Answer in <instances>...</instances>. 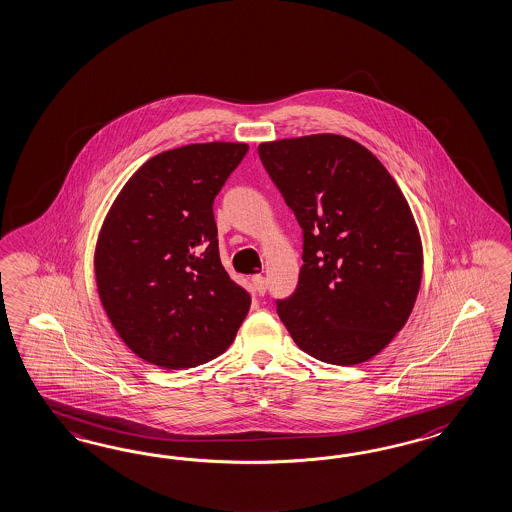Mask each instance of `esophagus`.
<instances>
[{
  "label": "esophagus",
  "mask_w": 512,
  "mask_h": 512,
  "mask_svg": "<svg viewBox=\"0 0 512 512\" xmlns=\"http://www.w3.org/2000/svg\"><path fill=\"white\" fill-rule=\"evenodd\" d=\"M252 284H254L256 292L260 293V295L267 292V280H265L263 275H256V277H252Z\"/></svg>",
  "instance_id": "esophagus-1"
}]
</instances>
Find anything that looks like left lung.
Returning <instances> with one entry per match:
<instances>
[{"instance_id":"1","label":"left lung","mask_w":512,"mask_h":512,"mask_svg":"<svg viewBox=\"0 0 512 512\" xmlns=\"http://www.w3.org/2000/svg\"><path fill=\"white\" fill-rule=\"evenodd\" d=\"M303 230L295 292L277 299L293 342L331 365L365 363L408 322L423 249L408 202L366 147L338 134L260 144Z\"/></svg>"}]
</instances>
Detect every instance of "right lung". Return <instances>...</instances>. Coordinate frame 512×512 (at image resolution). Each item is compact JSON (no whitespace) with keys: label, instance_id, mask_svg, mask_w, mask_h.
Returning a JSON list of instances; mask_svg holds the SVG:
<instances>
[{"label":"right lung","instance_id":"add662e5","mask_svg":"<svg viewBox=\"0 0 512 512\" xmlns=\"http://www.w3.org/2000/svg\"><path fill=\"white\" fill-rule=\"evenodd\" d=\"M247 144L164 151L119 192L95 250L97 290L117 335L168 370L204 365L234 342L250 293L222 267L213 202Z\"/></svg>","mask_w":512,"mask_h":512}]
</instances>
